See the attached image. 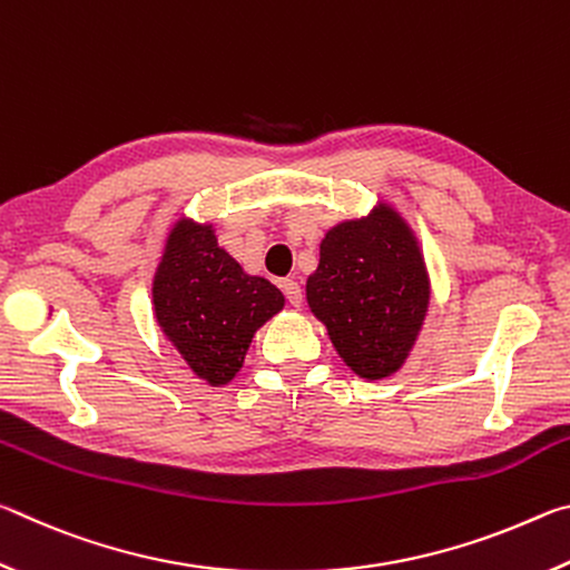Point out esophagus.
Wrapping results in <instances>:
<instances>
[{
	"label": "esophagus",
	"instance_id": "obj_1",
	"mask_svg": "<svg viewBox=\"0 0 570 570\" xmlns=\"http://www.w3.org/2000/svg\"><path fill=\"white\" fill-rule=\"evenodd\" d=\"M282 288H284V294H286V298H288V304H292V306H302L304 294H302V286H298V282H294V278H284Z\"/></svg>",
	"mask_w": 570,
	"mask_h": 570
}]
</instances>
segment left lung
I'll use <instances>...</instances> for the list:
<instances>
[{
	"instance_id": "1",
	"label": "left lung",
	"mask_w": 570,
	"mask_h": 570,
	"mask_svg": "<svg viewBox=\"0 0 570 570\" xmlns=\"http://www.w3.org/2000/svg\"><path fill=\"white\" fill-rule=\"evenodd\" d=\"M432 282L422 244L390 200L326 230L306 304L360 380L397 374L428 320Z\"/></svg>"
}]
</instances>
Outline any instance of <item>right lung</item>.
Returning <instances> with one entry per match:
<instances>
[{
	"label": "right lung",
	"mask_w": 570,
	"mask_h": 570,
	"mask_svg": "<svg viewBox=\"0 0 570 570\" xmlns=\"http://www.w3.org/2000/svg\"><path fill=\"white\" fill-rule=\"evenodd\" d=\"M153 316L168 344L208 387H226L256 332L286 306L264 276L246 274L218 244L214 220L178 216L153 272Z\"/></svg>",
	"instance_id": "1"
}]
</instances>
